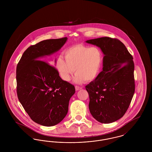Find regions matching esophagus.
Here are the masks:
<instances>
[{"label": "esophagus", "instance_id": "esophagus-1", "mask_svg": "<svg viewBox=\"0 0 152 152\" xmlns=\"http://www.w3.org/2000/svg\"><path fill=\"white\" fill-rule=\"evenodd\" d=\"M75 89H76V91H79L80 89H82V87L76 86H75Z\"/></svg>", "mask_w": 152, "mask_h": 152}]
</instances>
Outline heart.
Masks as SVG:
<instances>
[{"mask_svg": "<svg viewBox=\"0 0 152 152\" xmlns=\"http://www.w3.org/2000/svg\"><path fill=\"white\" fill-rule=\"evenodd\" d=\"M63 54L65 59L58 56L56 66L63 80L69 81L75 72L73 79L75 83L91 81L100 73L103 61V54L100 48L77 44L66 48Z\"/></svg>", "mask_w": 152, "mask_h": 152, "instance_id": "obj_1", "label": "heart"}]
</instances>
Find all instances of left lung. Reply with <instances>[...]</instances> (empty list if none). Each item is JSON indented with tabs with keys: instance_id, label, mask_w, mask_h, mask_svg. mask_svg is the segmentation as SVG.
I'll return each mask as SVG.
<instances>
[{
	"instance_id": "1",
	"label": "left lung",
	"mask_w": 152,
	"mask_h": 152,
	"mask_svg": "<svg viewBox=\"0 0 152 152\" xmlns=\"http://www.w3.org/2000/svg\"><path fill=\"white\" fill-rule=\"evenodd\" d=\"M86 42L100 47L104 54L102 71L86 87L89 111L100 123L115 122L125 115L134 93L133 58L116 38L102 37Z\"/></svg>"
}]
</instances>
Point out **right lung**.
Masks as SVG:
<instances>
[{
	"label": "right lung",
	"mask_w": 152,
	"mask_h": 152,
	"mask_svg": "<svg viewBox=\"0 0 152 152\" xmlns=\"http://www.w3.org/2000/svg\"><path fill=\"white\" fill-rule=\"evenodd\" d=\"M66 40V37L48 39L31 45L16 66L18 99L30 118L45 126L64 119L75 88L61 79L53 65L40 59L58 51Z\"/></svg>",
	"instance_id": "1"
}]
</instances>
